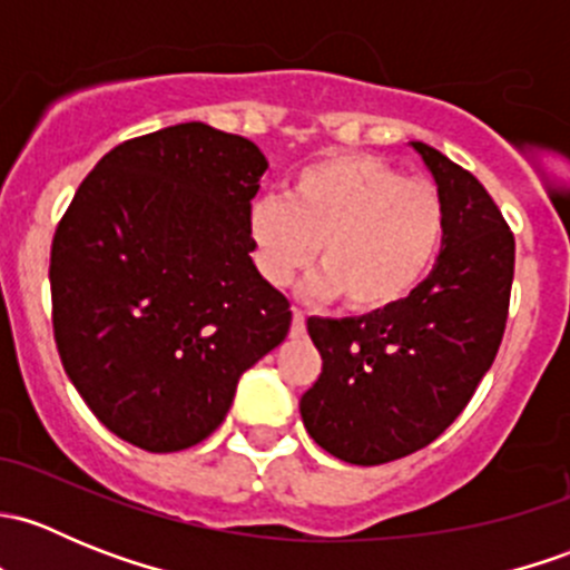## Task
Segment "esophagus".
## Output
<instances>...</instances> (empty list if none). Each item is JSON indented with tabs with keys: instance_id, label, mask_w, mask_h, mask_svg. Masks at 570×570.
Instances as JSON below:
<instances>
[{
	"instance_id": "obj_1",
	"label": "esophagus",
	"mask_w": 570,
	"mask_h": 570,
	"mask_svg": "<svg viewBox=\"0 0 570 570\" xmlns=\"http://www.w3.org/2000/svg\"><path fill=\"white\" fill-rule=\"evenodd\" d=\"M292 338L306 336V317H303L301 308H292V327H289Z\"/></svg>"
}]
</instances>
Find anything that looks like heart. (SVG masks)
Instances as JSON below:
<instances>
[{
    "mask_svg": "<svg viewBox=\"0 0 570 570\" xmlns=\"http://www.w3.org/2000/svg\"><path fill=\"white\" fill-rule=\"evenodd\" d=\"M248 234L267 281L286 284L317 250L314 295H338L350 312L372 314L428 278L444 245L446 206L433 181L405 178L389 159L336 154L303 168L289 200L258 198Z\"/></svg>",
    "mask_w": 570,
    "mask_h": 570,
    "instance_id": "1",
    "label": "heart"
}]
</instances>
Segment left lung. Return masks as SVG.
<instances>
[{"instance_id":"obj_1","label":"left lung","mask_w":570,"mask_h":570,"mask_svg":"<svg viewBox=\"0 0 570 570\" xmlns=\"http://www.w3.org/2000/svg\"><path fill=\"white\" fill-rule=\"evenodd\" d=\"M446 206L433 273L386 312L308 320L322 372L303 394L308 435L333 458L381 465L433 444L491 370L508 325L515 239L488 189L428 142Z\"/></svg>"}]
</instances>
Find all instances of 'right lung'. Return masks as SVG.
Wrapping results in <instances>:
<instances>
[{
	"mask_svg": "<svg viewBox=\"0 0 570 570\" xmlns=\"http://www.w3.org/2000/svg\"><path fill=\"white\" fill-rule=\"evenodd\" d=\"M267 159L193 120L135 137L85 176L51 239L62 370L101 424L146 452L215 433L245 370L289 333L253 264L248 212Z\"/></svg>",
	"mask_w": 570,
	"mask_h": 570,
	"instance_id": "obj_1",
	"label": "right lung"
}]
</instances>
